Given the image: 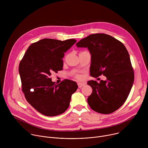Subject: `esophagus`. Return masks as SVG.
I'll return each mask as SVG.
<instances>
[{
  "label": "esophagus",
  "instance_id": "obj_1",
  "mask_svg": "<svg viewBox=\"0 0 148 148\" xmlns=\"http://www.w3.org/2000/svg\"><path fill=\"white\" fill-rule=\"evenodd\" d=\"M86 83H78V88H81L83 86H84L86 85Z\"/></svg>",
  "mask_w": 148,
  "mask_h": 148
}]
</instances>
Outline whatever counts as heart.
<instances>
[{"label": "heart", "mask_w": 148, "mask_h": 148, "mask_svg": "<svg viewBox=\"0 0 148 148\" xmlns=\"http://www.w3.org/2000/svg\"><path fill=\"white\" fill-rule=\"evenodd\" d=\"M74 76H75V77L76 78H77L78 79L81 80V79H82V75H79V74H74Z\"/></svg>", "instance_id": "obj_1"}]
</instances>
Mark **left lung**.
I'll return each instance as SVG.
<instances>
[{
	"instance_id": "8db88e82",
	"label": "left lung",
	"mask_w": 148,
	"mask_h": 148,
	"mask_svg": "<svg viewBox=\"0 0 148 148\" xmlns=\"http://www.w3.org/2000/svg\"><path fill=\"white\" fill-rule=\"evenodd\" d=\"M87 47L91 55V76L103 75L106 81H89L92 94L87 101L95 112L109 114L119 109L127 99L131 90L134 72L130 54L122 43L103 33L90 34L76 44Z\"/></svg>"
}]
</instances>
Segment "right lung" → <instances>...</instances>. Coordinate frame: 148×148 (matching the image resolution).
<instances>
[{
	"mask_svg": "<svg viewBox=\"0 0 148 148\" xmlns=\"http://www.w3.org/2000/svg\"><path fill=\"white\" fill-rule=\"evenodd\" d=\"M76 41L40 40L29 47L20 61L18 71L22 91L27 101L41 114L57 116L69 107L71 95L78 88L77 83L64 79L56 85L50 77L62 70V58Z\"/></svg>",
	"mask_w": 148,
	"mask_h": 148,
	"instance_id": "1",
	"label": "right lung"
}]
</instances>
